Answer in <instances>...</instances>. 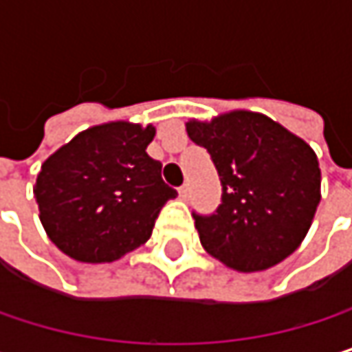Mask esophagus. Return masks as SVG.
I'll return each instance as SVG.
<instances>
[{
    "instance_id": "1",
    "label": "esophagus",
    "mask_w": 352,
    "mask_h": 352,
    "mask_svg": "<svg viewBox=\"0 0 352 352\" xmlns=\"http://www.w3.org/2000/svg\"><path fill=\"white\" fill-rule=\"evenodd\" d=\"M189 193H191V189H189V185H181L179 187V197L185 201V199H189Z\"/></svg>"
}]
</instances>
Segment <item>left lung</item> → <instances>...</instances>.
I'll list each match as a JSON object with an SVG mask.
<instances>
[{
	"mask_svg": "<svg viewBox=\"0 0 352 352\" xmlns=\"http://www.w3.org/2000/svg\"><path fill=\"white\" fill-rule=\"evenodd\" d=\"M185 130L208 148L222 181L216 214H193L206 252L241 273L265 271L287 258L306 239L322 197L312 146L248 109L210 122L189 120Z\"/></svg>",
	"mask_w": 352,
	"mask_h": 352,
	"instance_id": "left-lung-1",
	"label": "left lung"
}]
</instances>
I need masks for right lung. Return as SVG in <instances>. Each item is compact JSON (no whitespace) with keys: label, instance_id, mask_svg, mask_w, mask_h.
Here are the masks:
<instances>
[{"label":"right lung","instance_id":"obj_1","mask_svg":"<svg viewBox=\"0 0 352 352\" xmlns=\"http://www.w3.org/2000/svg\"><path fill=\"white\" fill-rule=\"evenodd\" d=\"M155 126L116 120L91 126L54 151L36 177L48 239L81 263H111L144 245L177 191L146 146Z\"/></svg>","mask_w":352,"mask_h":352}]
</instances>
